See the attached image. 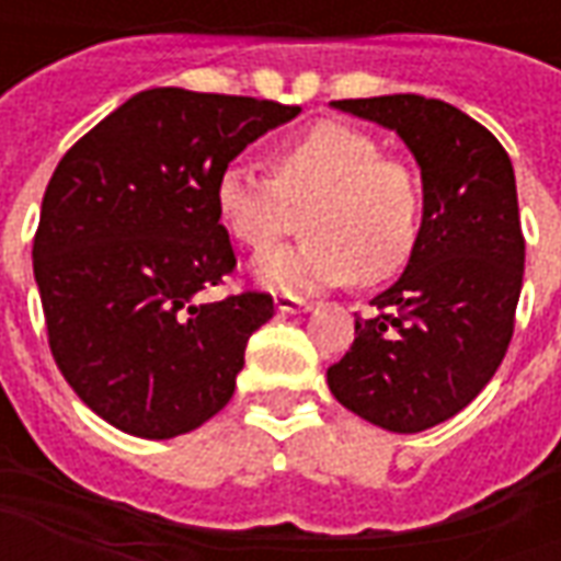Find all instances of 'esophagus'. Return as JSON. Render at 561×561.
<instances>
[{
	"label": "esophagus",
	"instance_id": "esophagus-1",
	"mask_svg": "<svg viewBox=\"0 0 561 561\" xmlns=\"http://www.w3.org/2000/svg\"><path fill=\"white\" fill-rule=\"evenodd\" d=\"M275 305L280 313H305V310H310L308 298L293 296V293H280V296H275Z\"/></svg>",
	"mask_w": 561,
	"mask_h": 561
}]
</instances>
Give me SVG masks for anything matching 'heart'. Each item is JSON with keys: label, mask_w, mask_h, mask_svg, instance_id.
<instances>
[{"label": "heart", "mask_w": 561, "mask_h": 561, "mask_svg": "<svg viewBox=\"0 0 561 561\" xmlns=\"http://www.w3.org/2000/svg\"><path fill=\"white\" fill-rule=\"evenodd\" d=\"M421 206L410 163L382 154L370 134L341 122H320L280 142L272 175L230 163L215 182L224 230L253 253L268 251L305 215V239L256 263V277L284 293L391 277L419 241Z\"/></svg>", "instance_id": "obj_1"}]
</instances>
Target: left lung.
Masks as SVG:
<instances>
[{"mask_svg":"<svg viewBox=\"0 0 561 561\" xmlns=\"http://www.w3.org/2000/svg\"><path fill=\"white\" fill-rule=\"evenodd\" d=\"M334 107L398 130L421 167L424 218L410 265L355 317L329 388L394 433L427 431L469 407L514 334L526 241L508 151L476 118L421 95L346 98Z\"/></svg>","mask_w":561,"mask_h":561,"instance_id":"8db88e82","label":"left lung"}]
</instances>
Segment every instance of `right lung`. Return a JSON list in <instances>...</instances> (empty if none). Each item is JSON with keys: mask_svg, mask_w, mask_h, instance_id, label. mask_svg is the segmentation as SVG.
<instances>
[{"mask_svg": "<svg viewBox=\"0 0 561 561\" xmlns=\"http://www.w3.org/2000/svg\"><path fill=\"white\" fill-rule=\"evenodd\" d=\"M298 116L277 101L175 85L128 98L65 151L32 244L47 343L101 419L173 439L230 403L275 301L196 293L236 268L215 182L248 142Z\"/></svg>", "mask_w": 561, "mask_h": 561, "instance_id": "1", "label": "right lung"}]
</instances>
